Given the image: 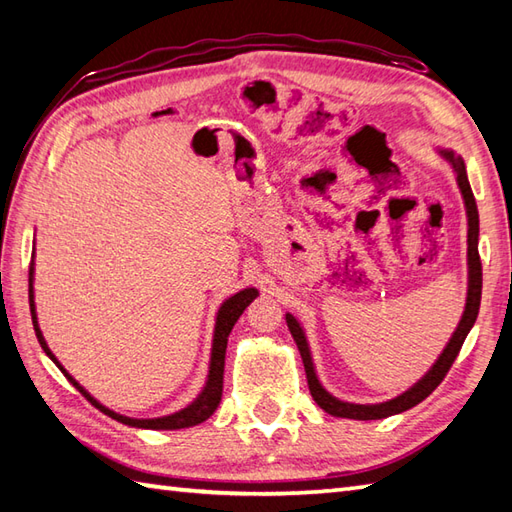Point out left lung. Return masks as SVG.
<instances>
[{
    "instance_id": "left-lung-1",
    "label": "left lung",
    "mask_w": 512,
    "mask_h": 512,
    "mask_svg": "<svg viewBox=\"0 0 512 512\" xmlns=\"http://www.w3.org/2000/svg\"><path fill=\"white\" fill-rule=\"evenodd\" d=\"M436 154L447 162V165L455 173V182H458L462 200H464V209H466V222H469V231H466V268H469V275H466V303H464V312L460 317L458 328L451 334L449 343L444 345L442 354L436 358V363L429 367V372H424L420 380H416L409 389L402 391V394L383 400V402H350V400H341L334 394H330L328 389L323 387L321 378L317 374V367H314L312 361V352H310V343L306 330L299 323L295 314L286 312V323L288 330L295 339L301 358H303V367H306V376H308V387L314 402L334 418H350V420H380V418H389L396 416V413L407 411L411 407H416L418 402L427 398L433 389H436L442 378L447 376L451 369L455 356H458L460 347L466 339V334L471 332L473 323L477 319V312H480V301H482V262H480V253H477V239H480V215H477V204L473 198L469 176H466V165L464 158L455 154L453 149L447 147H433Z\"/></svg>"
}]
</instances>
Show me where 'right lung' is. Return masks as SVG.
Masks as SVG:
<instances>
[{"label":"right lung","instance_id":"right-lung-1","mask_svg":"<svg viewBox=\"0 0 512 512\" xmlns=\"http://www.w3.org/2000/svg\"><path fill=\"white\" fill-rule=\"evenodd\" d=\"M28 297H30V312H32V325H35L37 339L39 345L43 347L54 365H57L61 372L65 374V378L81 391V394L88 398L94 407H99L107 416L129 424V427H138V429H156V431H169V429H187V427H195V424L204 422L206 418L213 416V411L217 409L222 400V383H224V358H226V343H228V334H231L233 325L237 323V319L242 317V312L248 308V303H253V299L259 297L257 288H244L235 292L233 297H228L220 303L215 314V328H213V343H211V358H209V374H206L204 387L198 396H195L193 402H189L187 407H182L180 411H173L169 416H160V418H129L123 416V413H116L114 409L101 405L88 389L79 385V380H74L68 369H65L59 358L52 354V350L48 347L46 339H43V332L39 328V319H37V306H35V255H32V264H30V277H28Z\"/></svg>","mask_w":512,"mask_h":512}]
</instances>
